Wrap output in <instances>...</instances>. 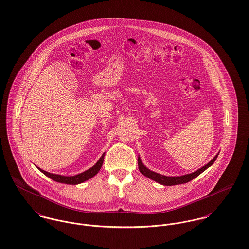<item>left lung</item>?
<instances>
[{
	"mask_svg": "<svg viewBox=\"0 0 249 249\" xmlns=\"http://www.w3.org/2000/svg\"><path fill=\"white\" fill-rule=\"evenodd\" d=\"M219 154H217L214 159L209 161L206 165L199 168L198 170L195 171L191 174H187V175H183V176H179V177H167L164 175H160L159 173H156L154 171H151L150 169H148L146 166L144 165L140 160V158L138 157V168H139V171L142 175H144L145 177L149 178L150 179H153L155 181H157L158 183L160 184H162V185H166V186H172V185H178V184H183V183H186V182H189L190 180L194 179L195 178H196L198 175H200L202 172H204L208 167L212 165L216 159L218 158Z\"/></svg>",
	"mask_w": 249,
	"mask_h": 249,
	"instance_id": "obj_1",
	"label": "left lung"
}]
</instances>
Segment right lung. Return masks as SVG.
<instances>
[{
	"mask_svg": "<svg viewBox=\"0 0 249 249\" xmlns=\"http://www.w3.org/2000/svg\"><path fill=\"white\" fill-rule=\"evenodd\" d=\"M104 155L103 154L101 156V158L98 160V161L92 166L91 168L88 169L87 171H85L83 173H80L78 175H75V176H71V177H67V176H62V175H56V174H52V173H49L47 171H44L42 170L41 168L37 167L44 175H46L47 177H49L50 178L53 179L54 181L57 182H60V183H65V184H72V185H75V184H79V183H82L84 181L91 178L92 177H94L98 172L99 170L101 169L102 164H103V161H104Z\"/></svg>",
	"mask_w": 249,
	"mask_h": 249,
	"instance_id": "obj_1",
	"label": "right lung"
}]
</instances>
